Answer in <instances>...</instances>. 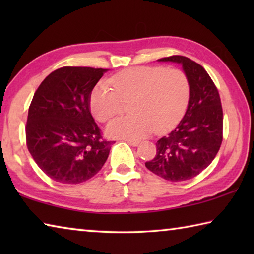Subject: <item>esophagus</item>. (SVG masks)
Returning a JSON list of instances; mask_svg holds the SVG:
<instances>
[{"instance_id": "obj_1", "label": "esophagus", "mask_w": 254, "mask_h": 254, "mask_svg": "<svg viewBox=\"0 0 254 254\" xmlns=\"http://www.w3.org/2000/svg\"><path fill=\"white\" fill-rule=\"evenodd\" d=\"M124 141H127V142L130 144V145H132V147H137V145H139V141L137 140H130V139H126Z\"/></svg>"}]
</instances>
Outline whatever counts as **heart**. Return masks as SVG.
<instances>
[{
    "mask_svg": "<svg viewBox=\"0 0 254 254\" xmlns=\"http://www.w3.org/2000/svg\"><path fill=\"white\" fill-rule=\"evenodd\" d=\"M92 91L91 109L101 122L119 114L122 103L130 102L131 115L115 119L106 127L112 137L137 140L153 130L168 131L183 118L190 96L187 75L177 68L134 67L122 70Z\"/></svg>",
    "mask_w": 254,
    "mask_h": 254,
    "instance_id": "1",
    "label": "heart"
}]
</instances>
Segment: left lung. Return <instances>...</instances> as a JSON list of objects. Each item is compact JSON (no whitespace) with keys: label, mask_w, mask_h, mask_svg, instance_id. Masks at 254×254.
<instances>
[{"label":"left lung","mask_w":254,"mask_h":254,"mask_svg":"<svg viewBox=\"0 0 254 254\" xmlns=\"http://www.w3.org/2000/svg\"><path fill=\"white\" fill-rule=\"evenodd\" d=\"M182 65L190 84L187 111L168 135L157 141V153L145 167L169 182L194 178L214 160L223 140L220 94L199 64L184 56L158 59Z\"/></svg>","instance_id":"left-lung-1"}]
</instances>
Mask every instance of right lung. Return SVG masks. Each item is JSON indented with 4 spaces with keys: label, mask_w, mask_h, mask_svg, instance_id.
I'll return each instance as SVG.
<instances>
[{
    "label": "right lung",
    "mask_w": 254,
    "mask_h": 254,
    "mask_svg": "<svg viewBox=\"0 0 254 254\" xmlns=\"http://www.w3.org/2000/svg\"><path fill=\"white\" fill-rule=\"evenodd\" d=\"M107 70L59 68L34 93L25 127L28 150L39 168L56 182H86L109 157L113 141L103 139L89 107L93 88Z\"/></svg>",
    "instance_id": "right-lung-1"
}]
</instances>
